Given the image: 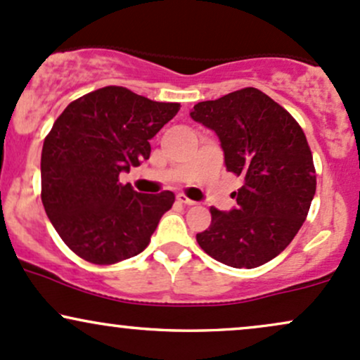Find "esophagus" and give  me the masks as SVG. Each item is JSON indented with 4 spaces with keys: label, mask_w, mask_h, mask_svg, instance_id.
<instances>
[{
    "label": "esophagus",
    "mask_w": 360,
    "mask_h": 360,
    "mask_svg": "<svg viewBox=\"0 0 360 360\" xmlns=\"http://www.w3.org/2000/svg\"><path fill=\"white\" fill-rule=\"evenodd\" d=\"M176 200H179L180 204H185V205H193V204H195V200L188 199V197H185L184 193H179V195H176Z\"/></svg>",
    "instance_id": "esophagus-1"
}]
</instances>
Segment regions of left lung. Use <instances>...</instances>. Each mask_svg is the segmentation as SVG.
<instances>
[{"instance_id":"8db88e82","label":"left lung","mask_w":360,"mask_h":360,"mask_svg":"<svg viewBox=\"0 0 360 360\" xmlns=\"http://www.w3.org/2000/svg\"><path fill=\"white\" fill-rule=\"evenodd\" d=\"M191 117L219 137L228 172L243 176L236 207H211L197 233L207 255L234 269H255L294 240L316 192L313 155L300 124L257 88L193 105Z\"/></svg>"}]
</instances>
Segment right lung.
Segmentation results:
<instances>
[{
  "instance_id": "right-lung-1",
  "label": "right lung",
  "mask_w": 360,
  "mask_h": 360,
  "mask_svg": "<svg viewBox=\"0 0 360 360\" xmlns=\"http://www.w3.org/2000/svg\"><path fill=\"white\" fill-rule=\"evenodd\" d=\"M180 103L153 102L122 86H105L64 108L44 141L42 204L78 257L110 265L149 245L175 193H141L119 175L149 158L153 139Z\"/></svg>"
}]
</instances>
